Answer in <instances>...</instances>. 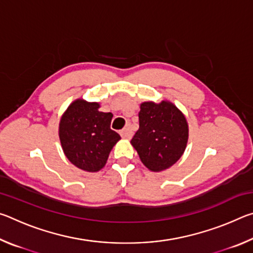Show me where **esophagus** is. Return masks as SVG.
<instances>
[{"label": "esophagus", "instance_id": "34e87169", "mask_svg": "<svg viewBox=\"0 0 253 253\" xmlns=\"http://www.w3.org/2000/svg\"><path fill=\"white\" fill-rule=\"evenodd\" d=\"M121 135L123 138L125 139H130L132 137V131H131V128L129 126H126L124 129L121 131Z\"/></svg>", "mask_w": 253, "mask_h": 253}]
</instances>
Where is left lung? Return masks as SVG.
Wrapping results in <instances>:
<instances>
[{
    "instance_id": "obj_1",
    "label": "left lung",
    "mask_w": 253,
    "mask_h": 253,
    "mask_svg": "<svg viewBox=\"0 0 253 253\" xmlns=\"http://www.w3.org/2000/svg\"><path fill=\"white\" fill-rule=\"evenodd\" d=\"M139 129L132 145L140 161L152 172L173 166L185 152L188 124L185 115L173 102L144 101L140 104Z\"/></svg>"
}]
</instances>
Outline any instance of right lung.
<instances>
[{"label": "right lung", "instance_id": "right-lung-1", "mask_svg": "<svg viewBox=\"0 0 253 253\" xmlns=\"http://www.w3.org/2000/svg\"><path fill=\"white\" fill-rule=\"evenodd\" d=\"M99 102L79 98L72 101L59 123V138L66 157L76 168L95 173L106 165L111 149L121 139L110 129L111 113H102Z\"/></svg>", "mask_w": 253, "mask_h": 253}]
</instances>
